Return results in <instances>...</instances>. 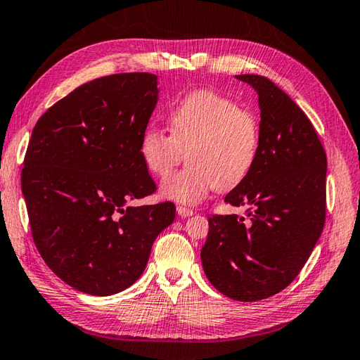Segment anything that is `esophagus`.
Here are the masks:
<instances>
[{
    "instance_id": "obj_1",
    "label": "esophagus",
    "mask_w": 360,
    "mask_h": 360,
    "mask_svg": "<svg viewBox=\"0 0 360 360\" xmlns=\"http://www.w3.org/2000/svg\"><path fill=\"white\" fill-rule=\"evenodd\" d=\"M177 213L181 216V218H189V216H193V210L191 208H186V207H181L179 205L177 207Z\"/></svg>"
}]
</instances>
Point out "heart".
Wrapping results in <instances>:
<instances>
[{
  "instance_id": "obj_1",
  "label": "heart",
  "mask_w": 360,
  "mask_h": 360,
  "mask_svg": "<svg viewBox=\"0 0 360 360\" xmlns=\"http://www.w3.org/2000/svg\"><path fill=\"white\" fill-rule=\"evenodd\" d=\"M169 130L146 127L138 152L148 172L166 177L186 150L189 165L161 185V194L175 202L194 205L216 186H238L259 161L260 119L218 92L200 89L181 97L169 111Z\"/></svg>"
}]
</instances>
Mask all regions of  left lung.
<instances>
[{"instance_id": "1", "label": "left lung", "mask_w": 360, "mask_h": 360, "mask_svg": "<svg viewBox=\"0 0 360 360\" xmlns=\"http://www.w3.org/2000/svg\"><path fill=\"white\" fill-rule=\"evenodd\" d=\"M236 79L259 94L260 155L249 177L224 199L248 216L213 214L200 259L216 290L252 302L288 287L320 238L328 160L306 112L273 81L260 75Z\"/></svg>"}]
</instances>
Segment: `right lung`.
<instances>
[{"mask_svg": "<svg viewBox=\"0 0 360 360\" xmlns=\"http://www.w3.org/2000/svg\"><path fill=\"white\" fill-rule=\"evenodd\" d=\"M157 77L116 73L79 86L34 127L22 171L32 240L59 279L94 296L128 288L175 218L138 152L157 106Z\"/></svg>", "mask_w": 360, "mask_h": 360, "instance_id": "obj_1", "label": "right lung"}]
</instances>
